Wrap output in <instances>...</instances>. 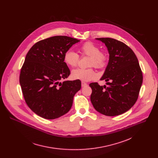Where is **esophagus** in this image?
Wrapping results in <instances>:
<instances>
[{
  "label": "esophagus",
  "mask_w": 158,
  "mask_h": 158,
  "mask_svg": "<svg viewBox=\"0 0 158 158\" xmlns=\"http://www.w3.org/2000/svg\"><path fill=\"white\" fill-rule=\"evenodd\" d=\"M87 85H88L87 83H86L85 82H83V81L81 82V86H82V87H85V86H87Z\"/></svg>",
  "instance_id": "esophagus-1"
}]
</instances>
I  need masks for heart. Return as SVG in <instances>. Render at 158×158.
I'll return each instance as SVG.
<instances>
[{
    "label": "heart",
    "mask_w": 158,
    "mask_h": 158,
    "mask_svg": "<svg viewBox=\"0 0 158 158\" xmlns=\"http://www.w3.org/2000/svg\"><path fill=\"white\" fill-rule=\"evenodd\" d=\"M81 55L90 56L89 66H94L98 69L103 68L107 63L108 56L106 54L100 50L98 45L90 41L86 42L80 47ZM64 61L66 64L71 67L76 66L79 61V55L72 50H68L64 55ZM72 77L75 80L83 81H89L96 77V73L92 68L73 69L71 73Z\"/></svg>",
    "instance_id": "heart-1"
}]
</instances>
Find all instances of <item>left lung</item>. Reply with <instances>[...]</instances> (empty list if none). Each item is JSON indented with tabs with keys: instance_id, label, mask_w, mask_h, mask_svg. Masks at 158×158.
<instances>
[{
	"instance_id": "obj_1",
	"label": "left lung",
	"mask_w": 158,
	"mask_h": 158,
	"mask_svg": "<svg viewBox=\"0 0 158 158\" xmlns=\"http://www.w3.org/2000/svg\"><path fill=\"white\" fill-rule=\"evenodd\" d=\"M95 40L105 44L110 55L108 64L100 78L108 86L90 83V101L98 113L107 116L120 115L137 101L142 84V72L135 53L128 45L110 38Z\"/></svg>"
}]
</instances>
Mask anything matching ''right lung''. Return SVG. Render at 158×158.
I'll return each instance as SVG.
<instances>
[{
	"label": "right lung",
	"mask_w": 158,
	"mask_h": 158,
	"mask_svg": "<svg viewBox=\"0 0 158 158\" xmlns=\"http://www.w3.org/2000/svg\"><path fill=\"white\" fill-rule=\"evenodd\" d=\"M79 41L55 36L36 43L27 53L19 82L26 103L39 116L55 119L70 110L74 95L81 89V81L60 80L70 73L64 55Z\"/></svg>",
	"instance_id": "right-lung-1"
}]
</instances>
